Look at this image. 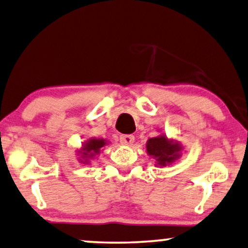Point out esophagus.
Segmentation results:
<instances>
[{
    "mask_svg": "<svg viewBox=\"0 0 248 248\" xmlns=\"http://www.w3.org/2000/svg\"><path fill=\"white\" fill-rule=\"evenodd\" d=\"M133 142H134V135L132 134L121 135V143L123 145H131Z\"/></svg>",
    "mask_w": 248,
    "mask_h": 248,
    "instance_id": "obj_1",
    "label": "esophagus"
}]
</instances>
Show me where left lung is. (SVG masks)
<instances>
[{
    "mask_svg": "<svg viewBox=\"0 0 248 248\" xmlns=\"http://www.w3.org/2000/svg\"><path fill=\"white\" fill-rule=\"evenodd\" d=\"M181 146L174 141H169L166 135L150 139L146 143V151L156 160V166L166 167L180 157Z\"/></svg>",
    "mask_w": 248,
    "mask_h": 248,
    "instance_id": "obj_1",
    "label": "left lung"
}]
</instances>
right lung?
<instances>
[{
    "label": "right lung",
    "instance_id": "right-lung-1",
    "mask_svg": "<svg viewBox=\"0 0 248 248\" xmlns=\"http://www.w3.org/2000/svg\"><path fill=\"white\" fill-rule=\"evenodd\" d=\"M106 144V141L103 139H91L89 141L84 144V146L81 148V151L79 152L81 153V157L82 160H80V162L82 163H88L89 160L94 159L95 155L100 152V149L103 148L104 145Z\"/></svg>",
    "mask_w": 248,
    "mask_h": 248
}]
</instances>
